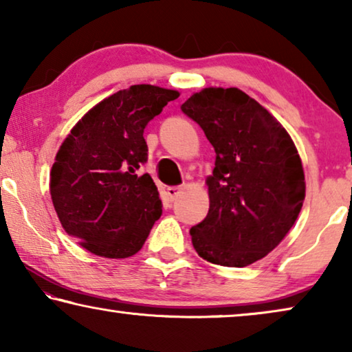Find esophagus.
Listing matches in <instances>:
<instances>
[{
	"mask_svg": "<svg viewBox=\"0 0 352 352\" xmlns=\"http://www.w3.org/2000/svg\"><path fill=\"white\" fill-rule=\"evenodd\" d=\"M182 192V187H168L166 188V193L168 197H170L171 201H175L177 197H179V193Z\"/></svg>",
	"mask_w": 352,
	"mask_h": 352,
	"instance_id": "34e87169",
	"label": "esophagus"
}]
</instances>
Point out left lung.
<instances>
[{
  "label": "left lung",
  "mask_w": 352,
  "mask_h": 352,
  "mask_svg": "<svg viewBox=\"0 0 352 352\" xmlns=\"http://www.w3.org/2000/svg\"><path fill=\"white\" fill-rule=\"evenodd\" d=\"M216 151L210 211L190 228L206 262L248 267L283 241L305 200V173L287 130L236 87H206L181 106Z\"/></svg>",
  "instance_id": "1"
}]
</instances>
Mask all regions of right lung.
<instances>
[{"instance_id": "right-lung-1", "label": "right lung", "mask_w": 352, "mask_h": 352, "mask_svg": "<svg viewBox=\"0 0 352 352\" xmlns=\"http://www.w3.org/2000/svg\"><path fill=\"white\" fill-rule=\"evenodd\" d=\"M177 90L131 85L100 101L71 129L50 170V198L69 236L95 256H135L162 216L144 129Z\"/></svg>"}]
</instances>
